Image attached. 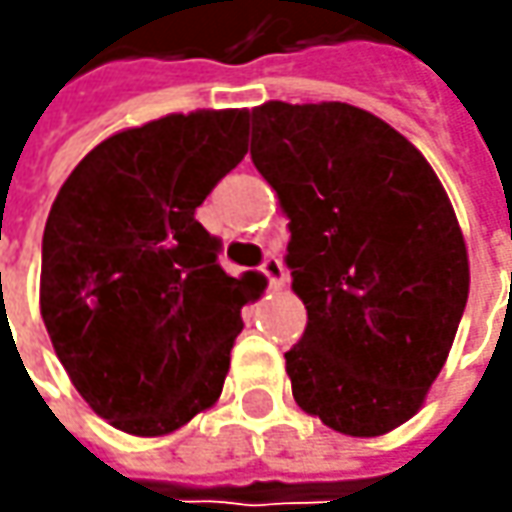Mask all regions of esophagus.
<instances>
[{
  "label": "esophagus",
  "instance_id": "esophagus-1",
  "mask_svg": "<svg viewBox=\"0 0 512 512\" xmlns=\"http://www.w3.org/2000/svg\"><path fill=\"white\" fill-rule=\"evenodd\" d=\"M259 273L267 279V285L273 287V290H279V287H285L287 282V270L282 265V259H276V256H267L265 262L259 265Z\"/></svg>",
  "mask_w": 512,
  "mask_h": 512
}]
</instances>
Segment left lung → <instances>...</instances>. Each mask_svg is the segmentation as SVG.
<instances>
[{"label": "left lung", "instance_id": "1", "mask_svg": "<svg viewBox=\"0 0 512 512\" xmlns=\"http://www.w3.org/2000/svg\"><path fill=\"white\" fill-rule=\"evenodd\" d=\"M250 119L307 307L285 353L293 399L344 436H382L422 407L462 322L470 270L453 205L422 153L367 110L267 102Z\"/></svg>", "mask_w": 512, "mask_h": 512}]
</instances>
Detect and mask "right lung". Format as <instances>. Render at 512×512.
<instances>
[{"label": "right lung", "instance_id": "obj_1", "mask_svg": "<svg viewBox=\"0 0 512 512\" xmlns=\"http://www.w3.org/2000/svg\"><path fill=\"white\" fill-rule=\"evenodd\" d=\"M247 110L173 113L90 150L42 236L39 305L82 399L165 436L219 399L256 279L219 265L196 207L247 153Z\"/></svg>", "mask_w": 512, "mask_h": 512}]
</instances>
